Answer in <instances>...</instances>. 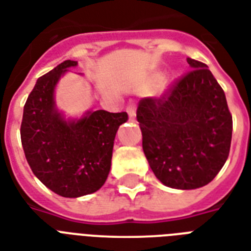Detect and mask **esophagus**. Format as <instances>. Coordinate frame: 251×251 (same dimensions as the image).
<instances>
[{"label":"esophagus","mask_w":251,"mask_h":251,"mask_svg":"<svg viewBox=\"0 0 251 251\" xmlns=\"http://www.w3.org/2000/svg\"><path fill=\"white\" fill-rule=\"evenodd\" d=\"M127 113H129L130 116V120L133 121L134 118H135V106H134L133 104H130V105L127 106Z\"/></svg>","instance_id":"34e87169"}]
</instances>
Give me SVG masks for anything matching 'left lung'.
<instances>
[{
	"instance_id": "1",
	"label": "left lung",
	"mask_w": 251,
	"mask_h": 251,
	"mask_svg": "<svg viewBox=\"0 0 251 251\" xmlns=\"http://www.w3.org/2000/svg\"><path fill=\"white\" fill-rule=\"evenodd\" d=\"M191 70L160 98L139 101L142 146L153 175L172 189L193 190L216 177L229 155L232 116L208 66Z\"/></svg>"
}]
</instances>
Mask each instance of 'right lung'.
I'll list each match as a JSON object with an SVG mask.
<instances>
[{
    "mask_svg": "<svg viewBox=\"0 0 251 251\" xmlns=\"http://www.w3.org/2000/svg\"><path fill=\"white\" fill-rule=\"evenodd\" d=\"M62 64L37 79L23 109L22 146L33 175L53 193L78 198L98 191L106 181L118 127L127 113L88 110L79 118H65L57 109L58 80L75 68Z\"/></svg>",
    "mask_w": 251,
    "mask_h": 251,
    "instance_id": "1",
    "label": "right lung"
}]
</instances>
